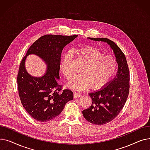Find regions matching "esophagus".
Here are the masks:
<instances>
[{
    "label": "esophagus",
    "mask_w": 150,
    "mask_h": 150,
    "mask_svg": "<svg viewBox=\"0 0 150 150\" xmlns=\"http://www.w3.org/2000/svg\"><path fill=\"white\" fill-rule=\"evenodd\" d=\"M80 97H81V94L80 93H78L76 92H75L74 93V97L75 98H79Z\"/></svg>",
    "instance_id": "34e87169"
}]
</instances>
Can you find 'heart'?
<instances>
[{"instance_id": "1", "label": "heart", "mask_w": 150, "mask_h": 150, "mask_svg": "<svg viewBox=\"0 0 150 150\" xmlns=\"http://www.w3.org/2000/svg\"><path fill=\"white\" fill-rule=\"evenodd\" d=\"M77 53L84 64L81 69V74L71 78L67 83L69 87L75 90H82L88 87L92 89L103 88L116 72V59L91 47L81 48L77 50ZM61 69L67 79L74 74L72 60L67 53L61 60Z\"/></svg>"}]
</instances>
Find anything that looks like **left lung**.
<instances>
[{
	"label": "left lung",
	"instance_id": "8db88e82",
	"mask_svg": "<svg viewBox=\"0 0 150 150\" xmlns=\"http://www.w3.org/2000/svg\"><path fill=\"white\" fill-rule=\"evenodd\" d=\"M88 39L109 45L118 64L115 77L105 87L89 93L92 100V105L82 112L84 117L90 123L102 125L115 119L127 101L129 91V70L124 53L114 42L107 38Z\"/></svg>",
	"mask_w": 150,
	"mask_h": 150
}]
</instances>
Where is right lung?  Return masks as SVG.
Returning <instances> with one entry per match:
<instances>
[{
    "mask_svg": "<svg viewBox=\"0 0 150 150\" xmlns=\"http://www.w3.org/2000/svg\"><path fill=\"white\" fill-rule=\"evenodd\" d=\"M77 36H42L30 47L22 59L17 76L20 100L28 114L39 122H45L54 119L60 114L67 102L74 98L72 91H62L58 81L62 49ZM31 54L37 55L45 61L47 69L43 76L35 77L27 72L25 62Z\"/></svg>",
    "mask_w": 150,
    "mask_h": 150,
    "instance_id": "add662e5",
    "label": "right lung"
}]
</instances>
